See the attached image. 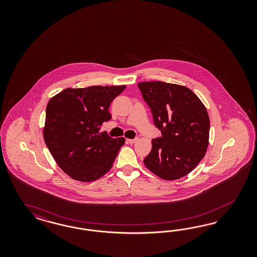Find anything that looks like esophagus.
I'll use <instances>...</instances> for the list:
<instances>
[{
  "mask_svg": "<svg viewBox=\"0 0 257 257\" xmlns=\"http://www.w3.org/2000/svg\"><path fill=\"white\" fill-rule=\"evenodd\" d=\"M127 141H128L129 143H131V144H134V143H136L137 141H139V139H134V140H127Z\"/></svg>",
  "mask_w": 257,
  "mask_h": 257,
  "instance_id": "esophagus-1",
  "label": "esophagus"
}]
</instances>
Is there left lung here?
Returning <instances> with one entry per match:
<instances>
[{
  "instance_id": "8db88e82",
  "label": "left lung",
  "mask_w": 257,
  "mask_h": 257,
  "mask_svg": "<svg viewBox=\"0 0 257 257\" xmlns=\"http://www.w3.org/2000/svg\"><path fill=\"white\" fill-rule=\"evenodd\" d=\"M138 86L162 133V137L152 140V151L143 162L161 179L186 176L207 151L210 130L207 110L187 86L160 81L141 82Z\"/></svg>"
}]
</instances>
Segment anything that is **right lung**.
I'll use <instances>...</instances> for the list:
<instances>
[{"label": "right lung", "mask_w": 257, "mask_h": 257, "mask_svg": "<svg viewBox=\"0 0 257 257\" xmlns=\"http://www.w3.org/2000/svg\"><path fill=\"white\" fill-rule=\"evenodd\" d=\"M125 87H69L48 102L44 141L56 164L70 178L92 182L112 168L125 139H112L100 129L111 119V101Z\"/></svg>", "instance_id": "obj_1"}]
</instances>
